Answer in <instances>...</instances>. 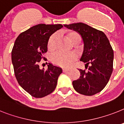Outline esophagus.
<instances>
[{"label": "esophagus", "instance_id": "1", "mask_svg": "<svg viewBox=\"0 0 124 124\" xmlns=\"http://www.w3.org/2000/svg\"><path fill=\"white\" fill-rule=\"evenodd\" d=\"M69 69H63V72H68V71H69Z\"/></svg>", "mask_w": 124, "mask_h": 124}]
</instances>
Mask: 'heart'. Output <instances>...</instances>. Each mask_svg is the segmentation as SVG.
Instances as JSON below:
<instances>
[{
    "label": "heart",
    "mask_w": 124,
    "mask_h": 124,
    "mask_svg": "<svg viewBox=\"0 0 124 124\" xmlns=\"http://www.w3.org/2000/svg\"><path fill=\"white\" fill-rule=\"evenodd\" d=\"M57 35L56 33L53 34L50 37L48 41L47 47L48 50L52 52L55 49V41L57 39ZM68 38L72 44L76 43H81V37L78 33L76 31H72L68 34ZM77 57L74 53H64L57 52L54 54L52 57V61L56 65L62 67H70L73 62L76 60Z\"/></svg>",
    "instance_id": "obj_1"
}]
</instances>
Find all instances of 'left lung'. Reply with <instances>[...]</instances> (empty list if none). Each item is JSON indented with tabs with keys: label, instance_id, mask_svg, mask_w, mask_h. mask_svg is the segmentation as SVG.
<instances>
[{
	"label": "left lung",
	"instance_id": "left-lung-1",
	"mask_svg": "<svg viewBox=\"0 0 124 124\" xmlns=\"http://www.w3.org/2000/svg\"><path fill=\"white\" fill-rule=\"evenodd\" d=\"M78 32L83 38L84 49L81 61L88 70L79 69V78L72 81L80 94L92 96L100 92L107 85L113 71V50L105 34L83 23L64 24Z\"/></svg>",
	"mask_w": 124,
	"mask_h": 124
}]
</instances>
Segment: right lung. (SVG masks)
I'll return each mask as SVG.
<instances>
[{
    "label": "right lung",
    "instance_id": "right-lung-1",
    "mask_svg": "<svg viewBox=\"0 0 124 124\" xmlns=\"http://www.w3.org/2000/svg\"><path fill=\"white\" fill-rule=\"evenodd\" d=\"M62 24H39L17 36L11 57L14 74L19 85L35 98H43L55 90L62 69L48 63V69H40L39 62L47 52L50 36L62 28Z\"/></svg>",
    "mask_w": 124,
    "mask_h": 124
}]
</instances>
